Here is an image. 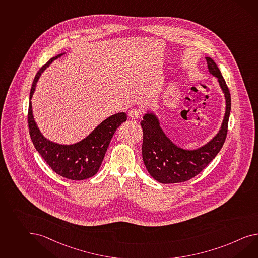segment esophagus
<instances>
[{"label": "esophagus", "mask_w": 258, "mask_h": 258, "mask_svg": "<svg viewBox=\"0 0 258 258\" xmlns=\"http://www.w3.org/2000/svg\"><path fill=\"white\" fill-rule=\"evenodd\" d=\"M128 115H129V117H130L131 119H139V115H140V110L138 109V108H132V109H130V110H129Z\"/></svg>", "instance_id": "1"}]
</instances>
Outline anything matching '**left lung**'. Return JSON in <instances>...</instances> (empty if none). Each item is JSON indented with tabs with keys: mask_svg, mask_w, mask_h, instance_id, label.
Listing matches in <instances>:
<instances>
[{
	"mask_svg": "<svg viewBox=\"0 0 258 258\" xmlns=\"http://www.w3.org/2000/svg\"><path fill=\"white\" fill-rule=\"evenodd\" d=\"M209 72L216 77L225 94V112L218 133L205 145L185 150L176 145L163 131L156 114L147 111L140 124L143 129L142 157L146 168L161 183H178L197 176L218 154L225 143L231 110V96L218 67L211 57H206Z\"/></svg>",
	"mask_w": 258,
	"mask_h": 258,
	"instance_id": "1",
	"label": "left lung"
}]
</instances>
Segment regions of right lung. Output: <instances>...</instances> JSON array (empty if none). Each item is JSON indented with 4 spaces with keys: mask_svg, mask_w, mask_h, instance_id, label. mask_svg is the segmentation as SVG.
Listing matches in <instances>:
<instances>
[{
    "mask_svg": "<svg viewBox=\"0 0 258 258\" xmlns=\"http://www.w3.org/2000/svg\"><path fill=\"white\" fill-rule=\"evenodd\" d=\"M63 54L51 58L36 74L30 93L28 124L33 145L53 171L68 179L82 180L93 177L98 172L114 133L127 119V115L125 112H119L109 116L85 139L74 144H59L46 139L33 119L31 99L42 73L53 60Z\"/></svg>",
    "mask_w": 258,
    "mask_h": 258,
    "instance_id": "obj_1",
    "label": "right lung"
}]
</instances>
